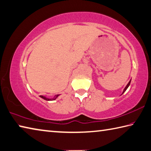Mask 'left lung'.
<instances>
[{
	"label": "left lung",
	"mask_w": 151,
	"mask_h": 151,
	"mask_svg": "<svg viewBox=\"0 0 151 151\" xmlns=\"http://www.w3.org/2000/svg\"><path fill=\"white\" fill-rule=\"evenodd\" d=\"M131 80L129 81V83H128V84H127V86H126L125 87V88L124 89H123V92H122V95L123 94V93H124L125 91H126V90H127V88H128V87L129 86V85H130V83H131Z\"/></svg>",
	"instance_id": "1"
}]
</instances>
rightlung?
I'll list each match as a JSON object with an SVG mask.
<instances>
[{
  "label": "right lung",
  "instance_id": "1",
  "mask_svg": "<svg viewBox=\"0 0 151 151\" xmlns=\"http://www.w3.org/2000/svg\"><path fill=\"white\" fill-rule=\"evenodd\" d=\"M59 96V94L55 95L53 98H47V97H45V96H40V97L42 98H43V99L47 100V101H52V100H55V99H57V98Z\"/></svg>",
  "mask_w": 151,
  "mask_h": 151
}]
</instances>
